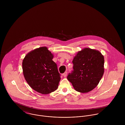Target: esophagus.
I'll use <instances>...</instances> for the list:
<instances>
[{
	"label": "esophagus",
	"mask_w": 125,
	"mask_h": 125,
	"mask_svg": "<svg viewBox=\"0 0 125 125\" xmlns=\"http://www.w3.org/2000/svg\"><path fill=\"white\" fill-rule=\"evenodd\" d=\"M67 72H64V73L62 74V75H63L64 77H65L67 76Z\"/></svg>",
	"instance_id": "1"
}]
</instances>
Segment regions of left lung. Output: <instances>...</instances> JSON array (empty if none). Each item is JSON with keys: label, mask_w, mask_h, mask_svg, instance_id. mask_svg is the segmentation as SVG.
Returning a JSON list of instances; mask_svg holds the SVG:
<instances>
[{"label": "left lung", "mask_w": 125, "mask_h": 125, "mask_svg": "<svg viewBox=\"0 0 125 125\" xmlns=\"http://www.w3.org/2000/svg\"><path fill=\"white\" fill-rule=\"evenodd\" d=\"M104 62V57L99 51L84 48L73 58V70L69 73L67 79L76 91L89 92L97 86L103 77Z\"/></svg>", "instance_id": "1"}]
</instances>
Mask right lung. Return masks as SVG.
<instances>
[{
    "mask_svg": "<svg viewBox=\"0 0 125 125\" xmlns=\"http://www.w3.org/2000/svg\"><path fill=\"white\" fill-rule=\"evenodd\" d=\"M53 55L46 47H40L27 54L22 66L24 77L35 91L48 94L57 89L61 80Z\"/></svg>",
    "mask_w": 125,
    "mask_h": 125,
    "instance_id": "1",
    "label": "right lung"
}]
</instances>
